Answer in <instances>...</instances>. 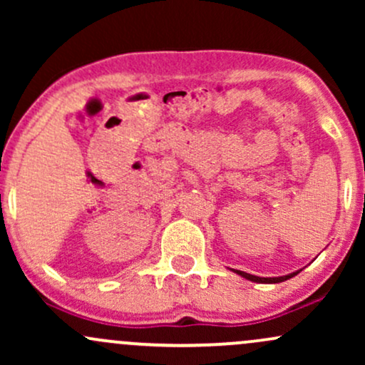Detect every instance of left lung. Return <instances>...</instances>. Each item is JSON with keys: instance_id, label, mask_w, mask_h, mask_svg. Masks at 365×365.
<instances>
[{"instance_id": "1", "label": "left lung", "mask_w": 365, "mask_h": 365, "mask_svg": "<svg viewBox=\"0 0 365 365\" xmlns=\"http://www.w3.org/2000/svg\"><path fill=\"white\" fill-rule=\"evenodd\" d=\"M237 274H240L242 278L249 279V282H254V283H282V282H287V279L293 278V276H297L300 273L302 269L299 271H293L290 274H284V276H274V278H262V276H255V274H250V273H245V271H238V269H233Z\"/></svg>"}]
</instances>
